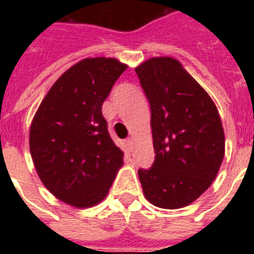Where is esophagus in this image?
<instances>
[{
  "label": "esophagus",
  "instance_id": "34e87169",
  "mask_svg": "<svg viewBox=\"0 0 254 254\" xmlns=\"http://www.w3.org/2000/svg\"><path fill=\"white\" fill-rule=\"evenodd\" d=\"M133 142H134V139H133V138H127V146L129 147V149H131V147H133Z\"/></svg>",
  "mask_w": 254,
  "mask_h": 254
}]
</instances>
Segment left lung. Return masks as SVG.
Wrapping results in <instances>:
<instances>
[{
    "mask_svg": "<svg viewBox=\"0 0 254 254\" xmlns=\"http://www.w3.org/2000/svg\"><path fill=\"white\" fill-rule=\"evenodd\" d=\"M151 109L155 161L138 170L143 195L159 208L191 204L212 185L225 154L224 129L213 100L171 57L135 67Z\"/></svg>",
    "mask_w": 254,
    "mask_h": 254,
    "instance_id": "left-lung-1",
    "label": "left lung"
}]
</instances>
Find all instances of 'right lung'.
<instances>
[{"label":"right lung","instance_id":"obj_1","mask_svg":"<svg viewBox=\"0 0 254 254\" xmlns=\"http://www.w3.org/2000/svg\"><path fill=\"white\" fill-rule=\"evenodd\" d=\"M127 68L116 58H85L68 68L42 100L30 127L34 167L54 196L76 208L107 197L124 151L108 133L101 107Z\"/></svg>","mask_w":254,"mask_h":254}]
</instances>
